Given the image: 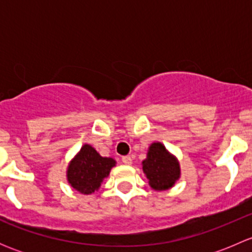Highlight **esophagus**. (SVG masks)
Listing matches in <instances>:
<instances>
[{
	"label": "esophagus",
	"mask_w": 252,
	"mask_h": 252,
	"mask_svg": "<svg viewBox=\"0 0 252 252\" xmlns=\"http://www.w3.org/2000/svg\"><path fill=\"white\" fill-rule=\"evenodd\" d=\"M122 162L124 164H131V157L130 156H123L122 157Z\"/></svg>",
	"instance_id": "34e87169"
}]
</instances>
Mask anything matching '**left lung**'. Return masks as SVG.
<instances>
[{
  "label": "left lung",
  "mask_w": 252,
  "mask_h": 252,
  "mask_svg": "<svg viewBox=\"0 0 252 252\" xmlns=\"http://www.w3.org/2000/svg\"><path fill=\"white\" fill-rule=\"evenodd\" d=\"M142 171L155 190H166L174 185L180 175L179 163L161 142H154L149 147L146 159L142 161Z\"/></svg>",
  "instance_id": "8db88e82"
}]
</instances>
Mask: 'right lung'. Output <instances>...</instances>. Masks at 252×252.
Listing matches in <instances>:
<instances>
[{
	"label": "right lung",
	"instance_id": "obj_1",
	"mask_svg": "<svg viewBox=\"0 0 252 252\" xmlns=\"http://www.w3.org/2000/svg\"><path fill=\"white\" fill-rule=\"evenodd\" d=\"M113 166H116L113 158L100 156L93 146L85 144L68 166L67 179L77 191L91 194L98 190Z\"/></svg>",
	"mask_w": 252,
	"mask_h": 252
}]
</instances>
